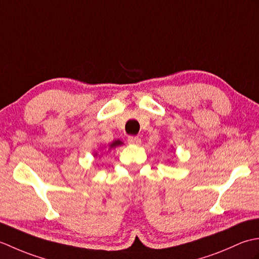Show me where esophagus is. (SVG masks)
I'll return each instance as SVG.
<instances>
[{
  "label": "esophagus",
  "mask_w": 259,
  "mask_h": 259,
  "mask_svg": "<svg viewBox=\"0 0 259 259\" xmlns=\"http://www.w3.org/2000/svg\"><path fill=\"white\" fill-rule=\"evenodd\" d=\"M128 144L129 145H135V146H140L141 145V139L139 138V137L130 136L128 138Z\"/></svg>",
  "instance_id": "1"
}]
</instances>
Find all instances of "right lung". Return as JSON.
I'll return each mask as SVG.
<instances>
[{
	"label": "right lung",
	"mask_w": 259,
	"mask_h": 259,
	"mask_svg": "<svg viewBox=\"0 0 259 259\" xmlns=\"http://www.w3.org/2000/svg\"><path fill=\"white\" fill-rule=\"evenodd\" d=\"M123 145V142L122 141H120V140H113L111 144H109V146L108 147H104L106 148V150H108V151H110L111 149H113V148H117V147H119V146H122ZM102 150V149H101ZM100 150V151H101ZM99 156V158L101 157V155H99V151H95V153H93V157H98Z\"/></svg>",
	"instance_id": "1"
}]
</instances>
